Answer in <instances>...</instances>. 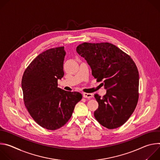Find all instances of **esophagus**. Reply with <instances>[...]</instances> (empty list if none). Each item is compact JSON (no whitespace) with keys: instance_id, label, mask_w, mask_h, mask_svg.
Returning <instances> with one entry per match:
<instances>
[{"instance_id":"esophagus-1","label":"esophagus","mask_w":160,"mask_h":160,"mask_svg":"<svg viewBox=\"0 0 160 160\" xmlns=\"http://www.w3.org/2000/svg\"><path fill=\"white\" fill-rule=\"evenodd\" d=\"M83 97L85 98H88L90 99L93 98V94H90V93H83Z\"/></svg>"}]
</instances>
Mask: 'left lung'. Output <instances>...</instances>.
I'll use <instances>...</instances> for the list:
<instances>
[{"label": "left lung", "instance_id": "8db88e82", "mask_svg": "<svg viewBox=\"0 0 160 160\" xmlns=\"http://www.w3.org/2000/svg\"><path fill=\"white\" fill-rule=\"evenodd\" d=\"M92 69L97 82L103 80L106 94L94 97L98 109L97 121L108 129L123 125L134 111L139 99V75L133 59L115 45L108 42H84L77 48Z\"/></svg>", "mask_w": 160, "mask_h": 160}]
</instances>
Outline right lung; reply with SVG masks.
Segmentation results:
<instances>
[{
  "mask_svg": "<svg viewBox=\"0 0 160 160\" xmlns=\"http://www.w3.org/2000/svg\"><path fill=\"white\" fill-rule=\"evenodd\" d=\"M64 47L52 48L37 56L24 72L21 80L25 105L32 118L42 127L57 130L72 115L82 98L78 92L58 87L64 76Z\"/></svg>",
  "mask_w": 160,
  "mask_h": 160,
  "instance_id": "1",
  "label": "right lung"
}]
</instances>
